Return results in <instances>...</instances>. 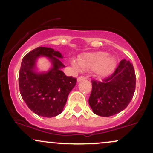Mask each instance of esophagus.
Here are the masks:
<instances>
[{
  "label": "esophagus",
  "mask_w": 153,
  "mask_h": 153,
  "mask_svg": "<svg viewBox=\"0 0 153 153\" xmlns=\"http://www.w3.org/2000/svg\"><path fill=\"white\" fill-rule=\"evenodd\" d=\"M86 78H87L85 76H79L78 78V79H77V81L80 82V81H81V80H85V79H86Z\"/></svg>",
  "instance_id": "obj_1"
}]
</instances>
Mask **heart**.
<instances>
[{
	"label": "heart",
	"instance_id": "1",
	"mask_svg": "<svg viewBox=\"0 0 153 153\" xmlns=\"http://www.w3.org/2000/svg\"><path fill=\"white\" fill-rule=\"evenodd\" d=\"M75 66L86 70H94L97 75L101 77L109 75L115 69L117 60L114 57H108L104 52L86 53L78 59V63L73 62Z\"/></svg>",
	"mask_w": 153,
	"mask_h": 153
}]
</instances>
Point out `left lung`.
Segmentation results:
<instances>
[{"label":"left lung","mask_w":153,"mask_h":153,"mask_svg":"<svg viewBox=\"0 0 153 153\" xmlns=\"http://www.w3.org/2000/svg\"><path fill=\"white\" fill-rule=\"evenodd\" d=\"M88 103L93 111L101 117H111L127 108L134 96L136 75L133 65L122 59L115 71L103 81L92 80Z\"/></svg>","instance_id":"8db88e82"}]
</instances>
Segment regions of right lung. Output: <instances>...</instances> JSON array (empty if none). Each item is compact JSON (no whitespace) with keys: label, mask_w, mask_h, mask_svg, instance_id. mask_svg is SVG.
I'll use <instances>...</instances> for the list:
<instances>
[{"label":"right lung","mask_w":153,"mask_h":153,"mask_svg":"<svg viewBox=\"0 0 153 153\" xmlns=\"http://www.w3.org/2000/svg\"><path fill=\"white\" fill-rule=\"evenodd\" d=\"M45 56L50 59L52 68L46 73L35 71L36 61ZM62 55L50 47H39L22 59L19 75V85L23 100L34 113L45 117H53L62 111L68 96L77 80L67 76L61 68L65 65L59 58Z\"/></svg>","instance_id":"1"}]
</instances>
